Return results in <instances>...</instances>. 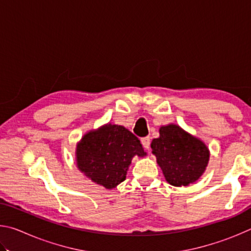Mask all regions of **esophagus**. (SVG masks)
<instances>
[{"label":"esophagus","instance_id":"obj_1","mask_svg":"<svg viewBox=\"0 0 251 251\" xmlns=\"http://www.w3.org/2000/svg\"><path fill=\"white\" fill-rule=\"evenodd\" d=\"M142 145H143V147L145 148V150H148V148H150V145H151V137H144V138H142Z\"/></svg>","mask_w":251,"mask_h":251}]
</instances>
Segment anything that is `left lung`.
Returning a JSON list of instances; mask_svg holds the SVG:
<instances>
[{
	"mask_svg": "<svg viewBox=\"0 0 251 251\" xmlns=\"http://www.w3.org/2000/svg\"><path fill=\"white\" fill-rule=\"evenodd\" d=\"M165 179L175 187L193 184L206 171L210 151L205 142L177 124L160 126L159 137L151 144Z\"/></svg>",
	"mask_w": 251,
	"mask_h": 251,
	"instance_id": "1",
	"label": "left lung"
}]
</instances>
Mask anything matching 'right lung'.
I'll list each match as a JSON object with an SVG mask.
<instances>
[{
	"mask_svg": "<svg viewBox=\"0 0 251 251\" xmlns=\"http://www.w3.org/2000/svg\"><path fill=\"white\" fill-rule=\"evenodd\" d=\"M146 155L139 139L131 131L110 123L85 133L75 150L78 171L106 189L116 188L126 179L135 156Z\"/></svg>",
	"mask_w": 251,
	"mask_h": 251,
	"instance_id": "add662e5",
	"label": "right lung"
}]
</instances>
